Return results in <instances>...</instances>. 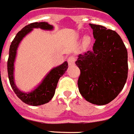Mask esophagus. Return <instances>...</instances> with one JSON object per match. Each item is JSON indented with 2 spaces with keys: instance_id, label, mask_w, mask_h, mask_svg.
<instances>
[{
  "instance_id": "esophagus-1",
  "label": "esophagus",
  "mask_w": 134,
  "mask_h": 134,
  "mask_svg": "<svg viewBox=\"0 0 134 134\" xmlns=\"http://www.w3.org/2000/svg\"><path fill=\"white\" fill-rule=\"evenodd\" d=\"M75 56H70L68 58V63L69 65H73L75 63Z\"/></svg>"
}]
</instances>
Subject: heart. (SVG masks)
I'll return each mask as SVG.
<instances>
[{
    "label": "heart",
    "instance_id": "heart-1",
    "mask_svg": "<svg viewBox=\"0 0 134 134\" xmlns=\"http://www.w3.org/2000/svg\"><path fill=\"white\" fill-rule=\"evenodd\" d=\"M90 42V38L89 37H85L84 38V44H88Z\"/></svg>",
    "mask_w": 134,
    "mask_h": 134
}]
</instances>
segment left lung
Instances as JSON below:
<instances>
[{
  "mask_svg": "<svg viewBox=\"0 0 134 134\" xmlns=\"http://www.w3.org/2000/svg\"><path fill=\"white\" fill-rule=\"evenodd\" d=\"M95 42L92 51L79 54V92L87 102L104 105L115 99L128 76V53L117 33L102 25L90 24Z\"/></svg>",
  "mask_w": 134,
  "mask_h": 134,
  "instance_id": "1",
  "label": "left lung"
}]
</instances>
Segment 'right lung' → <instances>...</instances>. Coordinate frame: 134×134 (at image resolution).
Segmentation results:
<instances>
[{
	"mask_svg": "<svg viewBox=\"0 0 134 134\" xmlns=\"http://www.w3.org/2000/svg\"><path fill=\"white\" fill-rule=\"evenodd\" d=\"M41 28L43 30H51L53 29V26L47 23H33L27 25L23 27L16 35L13 42L11 43L9 49V57L8 59V74L9 81L13 90L20 99L25 102V104L32 106H39L49 102L52 97H54L56 90L57 83L59 78L65 73L68 68V63L65 61L63 64L52 69L48 75L45 77L44 80L38 87L31 92L25 93L21 92L18 89L14 82L13 71L14 61L16 56V51L21 40L25 35L31 32L33 28Z\"/></svg>",
	"mask_w": 134,
	"mask_h": 134,
	"instance_id": "right-lung-1",
	"label": "right lung"
}]
</instances>
